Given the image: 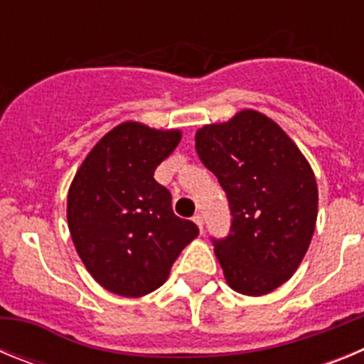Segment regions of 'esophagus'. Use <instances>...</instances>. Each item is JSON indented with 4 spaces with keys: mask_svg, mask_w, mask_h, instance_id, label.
Returning <instances> with one entry per match:
<instances>
[{
    "mask_svg": "<svg viewBox=\"0 0 364 364\" xmlns=\"http://www.w3.org/2000/svg\"><path fill=\"white\" fill-rule=\"evenodd\" d=\"M193 222H195V224H197L198 230L204 231V218H202V215H200V213H197V215H195V217H193Z\"/></svg>",
    "mask_w": 364,
    "mask_h": 364,
    "instance_id": "obj_1",
    "label": "esophagus"
}]
</instances>
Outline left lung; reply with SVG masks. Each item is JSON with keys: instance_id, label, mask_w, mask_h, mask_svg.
<instances>
[{"instance_id": "obj_1", "label": "left lung", "mask_w": 364, "mask_h": 364, "mask_svg": "<svg viewBox=\"0 0 364 364\" xmlns=\"http://www.w3.org/2000/svg\"><path fill=\"white\" fill-rule=\"evenodd\" d=\"M195 147L233 215L230 237L213 240L228 286L247 297L272 294L297 272L314 237L319 191L310 162L255 109L202 125Z\"/></svg>"}]
</instances>
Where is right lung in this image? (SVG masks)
Returning <instances> with one entry per match:
<instances>
[{"mask_svg":"<svg viewBox=\"0 0 364 364\" xmlns=\"http://www.w3.org/2000/svg\"><path fill=\"white\" fill-rule=\"evenodd\" d=\"M180 129L122 122L100 138L70 182L67 224L87 272L111 294L144 297L164 284L198 228L173 213L154 169Z\"/></svg>","mask_w":364,"mask_h":364,"instance_id":"1","label":"right lung"}]
</instances>
